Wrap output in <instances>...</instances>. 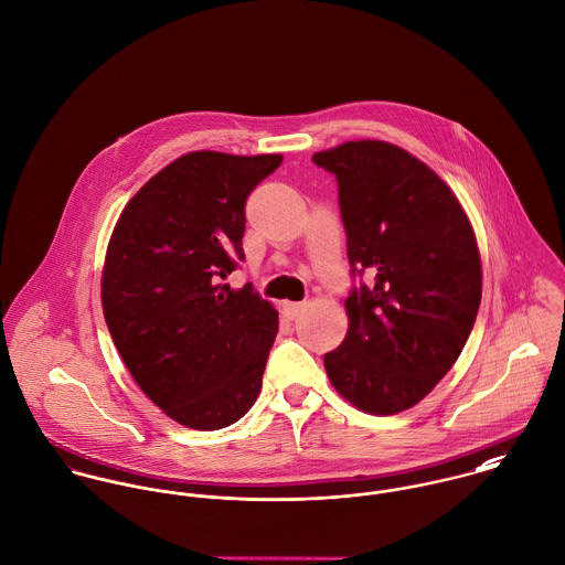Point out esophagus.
I'll return each instance as SVG.
<instances>
[{
  "label": "esophagus",
  "mask_w": 565,
  "mask_h": 565,
  "mask_svg": "<svg viewBox=\"0 0 565 565\" xmlns=\"http://www.w3.org/2000/svg\"><path fill=\"white\" fill-rule=\"evenodd\" d=\"M281 308H284V315H286L288 319H297V317L303 312L306 303H292V301H286Z\"/></svg>",
  "instance_id": "obj_1"
}]
</instances>
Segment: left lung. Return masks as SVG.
Here are the masks:
<instances>
[{
	"mask_svg": "<svg viewBox=\"0 0 565 565\" xmlns=\"http://www.w3.org/2000/svg\"><path fill=\"white\" fill-rule=\"evenodd\" d=\"M312 161L337 174L351 275L373 277L349 292V330L326 371L355 408L402 413L450 371L476 323L473 228L439 174L399 146L347 141Z\"/></svg>",
	"mask_w": 565,
	"mask_h": 565,
	"instance_id": "8db88e82",
	"label": "left lung"
}]
</instances>
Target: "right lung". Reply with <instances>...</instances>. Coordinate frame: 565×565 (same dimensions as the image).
Returning a JSON list of instances; mask_svg holds the SVG:
<instances>
[{
    "mask_svg": "<svg viewBox=\"0 0 565 565\" xmlns=\"http://www.w3.org/2000/svg\"><path fill=\"white\" fill-rule=\"evenodd\" d=\"M281 154L188 152L124 207L103 270V310L139 388L170 419L221 430L255 404L277 310L226 275L244 259V203Z\"/></svg>",
    "mask_w": 565,
    "mask_h": 565,
    "instance_id": "right-lung-1",
    "label": "right lung"
}]
</instances>
